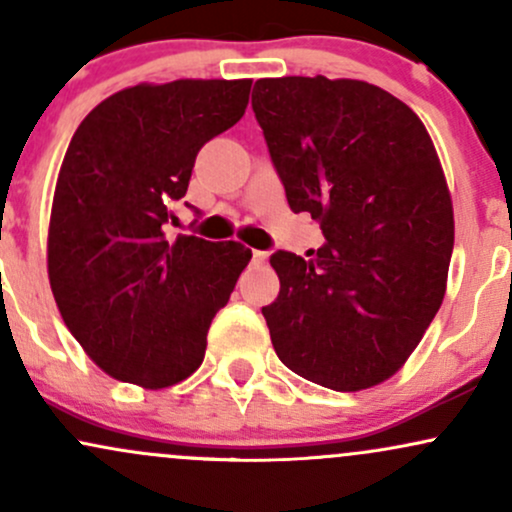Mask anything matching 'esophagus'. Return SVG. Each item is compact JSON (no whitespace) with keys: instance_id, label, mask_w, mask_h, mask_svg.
<instances>
[{"instance_id":"1","label":"esophagus","mask_w":512,"mask_h":512,"mask_svg":"<svg viewBox=\"0 0 512 512\" xmlns=\"http://www.w3.org/2000/svg\"><path fill=\"white\" fill-rule=\"evenodd\" d=\"M264 260H267V252H264V250H252V262L262 264Z\"/></svg>"}]
</instances>
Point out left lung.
Wrapping results in <instances>:
<instances>
[{"instance_id": "left-lung-1", "label": "left lung", "mask_w": 512, "mask_h": 512, "mask_svg": "<svg viewBox=\"0 0 512 512\" xmlns=\"http://www.w3.org/2000/svg\"><path fill=\"white\" fill-rule=\"evenodd\" d=\"M252 110L289 207L320 221L310 260L276 250L264 305L276 356L337 392L385 383L436 317L455 243L452 199L419 115L380 86L255 81Z\"/></svg>"}]
</instances>
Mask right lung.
<instances>
[{"mask_svg": "<svg viewBox=\"0 0 512 512\" xmlns=\"http://www.w3.org/2000/svg\"><path fill=\"white\" fill-rule=\"evenodd\" d=\"M250 79L122 88L76 127L48 231V276L64 325L110 378L163 390L202 366L214 315L252 252L168 238L195 158L243 117Z\"/></svg>", "mask_w": 512, "mask_h": 512, "instance_id": "1", "label": "right lung"}]
</instances>
